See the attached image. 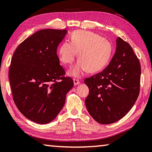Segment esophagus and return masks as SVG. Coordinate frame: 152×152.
<instances>
[{
	"mask_svg": "<svg viewBox=\"0 0 152 152\" xmlns=\"http://www.w3.org/2000/svg\"><path fill=\"white\" fill-rule=\"evenodd\" d=\"M73 81H74V85H75V86L80 84V81H79V80H78V79L74 78L73 79Z\"/></svg>",
	"mask_w": 152,
	"mask_h": 152,
	"instance_id": "esophagus-1",
	"label": "esophagus"
}]
</instances>
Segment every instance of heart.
<instances>
[{"instance_id": "b5f03b06", "label": "heart", "mask_w": 152, "mask_h": 152, "mask_svg": "<svg viewBox=\"0 0 152 152\" xmlns=\"http://www.w3.org/2000/svg\"><path fill=\"white\" fill-rule=\"evenodd\" d=\"M71 42H62L58 50L59 60L64 64H72L78 56L75 66L69 71L70 75L78 77L85 72H97L103 70L109 62L113 47L108 40L94 32L78 30L70 36Z\"/></svg>"}]
</instances>
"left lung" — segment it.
I'll list each match as a JSON object with an SVG mask.
<instances>
[{
    "label": "left lung",
    "instance_id": "8db88e82",
    "mask_svg": "<svg viewBox=\"0 0 152 152\" xmlns=\"http://www.w3.org/2000/svg\"><path fill=\"white\" fill-rule=\"evenodd\" d=\"M140 75V63L132 47L118 37L109 64L84 80L90 90L86 106L94 119L108 124L125 116L139 96Z\"/></svg>",
    "mask_w": 152,
    "mask_h": 152
}]
</instances>
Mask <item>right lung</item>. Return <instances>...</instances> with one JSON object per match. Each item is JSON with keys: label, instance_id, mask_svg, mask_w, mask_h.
I'll return each mask as SVG.
<instances>
[{"label": "right lung", "instance_id": "right-lung-1", "mask_svg": "<svg viewBox=\"0 0 152 152\" xmlns=\"http://www.w3.org/2000/svg\"><path fill=\"white\" fill-rule=\"evenodd\" d=\"M66 33L55 29L35 32L19 45L11 59L8 77L14 102L27 118L38 124L54 119L74 86L56 55Z\"/></svg>", "mask_w": 152, "mask_h": 152}]
</instances>
